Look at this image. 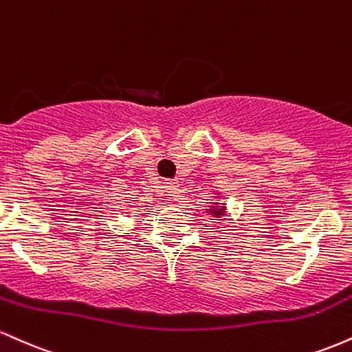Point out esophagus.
<instances>
[{
	"mask_svg": "<svg viewBox=\"0 0 352 352\" xmlns=\"http://www.w3.org/2000/svg\"><path fill=\"white\" fill-rule=\"evenodd\" d=\"M164 188H165V192H167L168 195L172 197V199H180V197H182L180 185L177 184L175 180H165L164 182Z\"/></svg>",
	"mask_w": 352,
	"mask_h": 352,
	"instance_id": "esophagus-1",
	"label": "esophagus"
}]
</instances>
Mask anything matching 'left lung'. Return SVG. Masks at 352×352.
I'll return each instance as SVG.
<instances>
[{"label": "left lung", "mask_w": 352, "mask_h": 352, "mask_svg": "<svg viewBox=\"0 0 352 352\" xmlns=\"http://www.w3.org/2000/svg\"><path fill=\"white\" fill-rule=\"evenodd\" d=\"M223 205H221V207H217V204H213V207L208 210V215H213V217H221V215H223V212H225Z\"/></svg>", "instance_id": "obj_1"}]
</instances>
